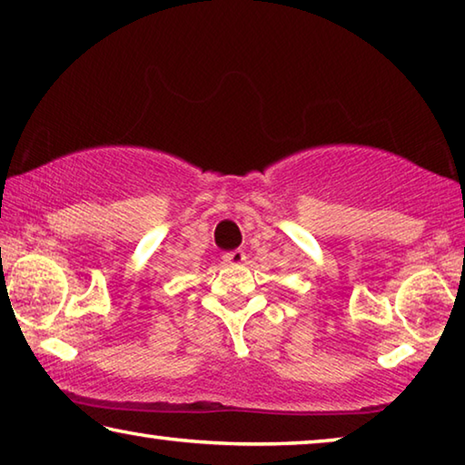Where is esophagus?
<instances>
[{"label":"esophagus","mask_w":465,"mask_h":465,"mask_svg":"<svg viewBox=\"0 0 465 465\" xmlns=\"http://www.w3.org/2000/svg\"><path fill=\"white\" fill-rule=\"evenodd\" d=\"M223 261L227 264H242L243 261H246V254H243V250H233V252H227V254L223 256Z\"/></svg>","instance_id":"obj_1"}]
</instances>
